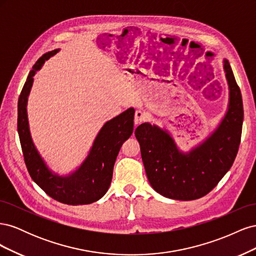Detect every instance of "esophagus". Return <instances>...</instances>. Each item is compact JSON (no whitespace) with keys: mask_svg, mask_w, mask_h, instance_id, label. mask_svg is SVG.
<instances>
[{"mask_svg":"<svg viewBox=\"0 0 256 256\" xmlns=\"http://www.w3.org/2000/svg\"><path fill=\"white\" fill-rule=\"evenodd\" d=\"M145 120H146L145 113H143L140 110H136V114H134V124H136V125H138V124H141Z\"/></svg>","mask_w":256,"mask_h":256,"instance_id":"obj_1","label":"esophagus"}]
</instances>
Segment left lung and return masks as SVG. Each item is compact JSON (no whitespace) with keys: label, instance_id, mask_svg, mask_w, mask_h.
I'll return each instance as SVG.
<instances>
[{"label":"left lung","instance_id":"obj_1","mask_svg":"<svg viewBox=\"0 0 256 256\" xmlns=\"http://www.w3.org/2000/svg\"><path fill=\"white\" fill-rule=\"evenodd\" d=\"M223 68L228 84V111L202 143L182 152L166 129L150 122L136 129L148 182L154 191L168 198L191 200L206 196L234 164L242 138L244 106L226 58Z\"/></svg>","mask_w":256,"mask_h":256}]
</instances>
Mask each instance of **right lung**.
Returning a JSON list of instances; mask_svg holds the SVG:
<instances>
[{
  "instance_id": "right-lung-1",
  "label": "right lung",
  "mask_w": 256,
  "mask_h": 256,
  "mask_svg": "<svg viewBox=\"0 0 256 256\" xmlns=\"http://www.w3.org/2000/svg\"><path fill=\"white\" fill-rule=\"evenodd\" d=\"M60 49L44 53L30 72L18 100V134L26 166L32 180L52 198L68 205L94 203L109 189L113 166L122 143L134 132V109L106 122L98 132L88 157L74 172L60 176L52 172L38 152L32 140L28 120V97L34 82L33 76Z\"/></svg>"
}]
</instances>
